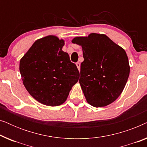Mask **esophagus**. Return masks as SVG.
I'll use <instances>...</instances> for the list:
<instances>
[{"label": "esophagus", "mask_w": 147, "mask_h": 147, "mask_svg": "<svg viewBox=\"0 0 147 147\" xmlns=\"http://www.w3.org/2000/svg\"><path fill=\"white\" fill-rule=\"evenodd\" d=\"M76 66H77L78 69H79V71H80V63H79V62H77V63H76Z\"/></svg>", "instance_id": "1"}]
</instances>
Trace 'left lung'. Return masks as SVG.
Returning <instances> with one entry per match:
<instances>
[{"instance_id":"8db88e82","label":"left lung","mask_w":147,"mask_h":147,"mask_svg":"<svg viewBox=\"0 0 147 147\" xmlns=\"http://www.w3.org/2000/svg\"><path fill=\"white\" fill-rule=\"evenodd\" d=\"M72 43L82 47L84 60L79 82L87 102L94 107H103L115 101L130 74L125 51L103 34L76 37Z\"/></svg>"}]
</instances>
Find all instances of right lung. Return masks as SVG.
I'll return each instance as SVG.
<instances>
[{"label": "right lung", "mask_w": 147, "mask_h": 147, "mask_svg": "<svg viewBox=\"0 0 147 147\" xmlns=\"http://www.w3.org/2000/svg\"><path fill=\"white\" fill-rule=\"evenodd\" d=\"M63 45V40L47 36L36 41L20 61L24 86L44 105L63 104L79 79L77 66L62 51Z\"/></svg>", "instance_id": "add662e5"}]
</instances>
